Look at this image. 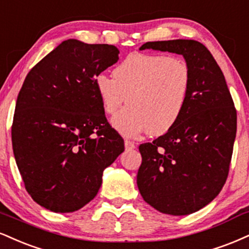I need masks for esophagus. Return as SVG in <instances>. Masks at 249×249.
<instances>
[{
  "label": "esophagus",
  "instance_id": "esophagus-1",
  "mask_svg": "<svg viewBox=\"0 0 249 249\" xmlns=\"http://www.w3.org/2000/svg\"><path fill=\"white\" fill-rule=\"evenodd\" d=\"M124 143H125V148H126V149H134V148H136V142H131V140L126 139L124 142Z\"/></svg>",
  "mask_w": 249,
  "mask_h": 249
}]
</instances>
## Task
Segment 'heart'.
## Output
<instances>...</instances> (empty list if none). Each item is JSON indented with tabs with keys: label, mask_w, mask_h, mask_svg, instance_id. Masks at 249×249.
Instances as JSON below:
<instances>
[{
	"label": "heart",
	"mask_w": 249,
	"mask_h": 249,
	"mask_svg": "<svg viewBox=\"0 0 249 249\" xmlns=\"http://www.w3.org/2000/svg\"><path fill=\"white\" fill-rule=\"evenodd\" d=\"M95 88L113 127L125 137L146 131L168 132L183 116L191 91V71L183 59L162 53L133 52L113 70V77L98 73Z\"/></svg>",
	"instance_id": "heart-1"
}]
</instances>
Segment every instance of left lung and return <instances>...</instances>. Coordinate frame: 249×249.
<instances>
[{"label": "left lung", "instance_id": "1", "mask_svg": "<svg viewBox=\"0 0 249 249\" xmlns=\"http://www.w3.org/2000/svg\"><path fill=\"white\" fill-rule=\"evenodd\" d=\"M182 54L191 71L187 109L172 130L142 143L137 175L143 200L172 215L212 202L225 184L236 133V110L223 71L203 44L189 39L148 41L140 50Z\"/></svg>", "mask_w": 249, "mask_h": 249}]
</instances>
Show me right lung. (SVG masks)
I'll use <instances>...</instances> for the list:
<instances>
[{
    "instance_id": "obj_1",
    "label": "right lung",
    "mask_w": 249,
    "mask_h": 249,
    "mask_svg": "<svg viewBox=\"0 0 249 249\" xmlns=\"http://www.w3.org/2000/svg\"><path fill=\"white\" fill-rule=\"evenodd\" d=\"M118 54L113 45L68 39L24 80L11 126L14 155L26 191L47 210L65 213L88 204L103 170L124 151L94 83Z\"/></svg>"
}]
</instances>
